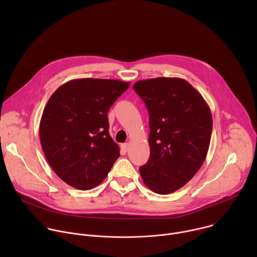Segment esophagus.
Instances as JSON below:
<instances>
[{"mask_svg":"<svg viewBox=\"0 0 257 257\" xmlns=\"http://www.w3.org/2000/svg\"><path fill=\"white\" fill-rule=\"evenodd\" d=\"M129 143H124V144H122L121 145V148H122V150L124 151V152H127L128 150H129Z\"/></svg>","mask_w":257,"mask_h":257,"instance_id":"obj_1","label":"esophagus"}]
</instances>
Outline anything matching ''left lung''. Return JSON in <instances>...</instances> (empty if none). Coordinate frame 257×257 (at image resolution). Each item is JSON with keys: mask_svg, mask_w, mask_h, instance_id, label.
Masks as SVG:
<instances>
[{"mask_svg": "<svg viewBox=\"0 0 257 257\" xmlns=\"http://www.w3.org/2000/svg\"><path fill=\"white\" fill-rule=\"evenodd\" d=\"M133 89L150 114L149 162L139 168L144 184L170 194L189 182L202 166L210 143L212 117L202 95L186 80H139Z\"/></svg>", "mask_w": 257, "mask_h": 257, "instance_id": "8db88e82", "label": "left lung"}]
</instances>
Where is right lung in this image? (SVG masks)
<instances>
[{
	"label": "right lung",
	"instance_id": "obj_1",
	"mask_svg": "<svg viewBox=\"0 0 257 257\" xmlns=\"http://www.w3.org/2000/svg\"><path fill=\"white\" fill-rule=\"evenodd\" d=\"M129 86L114 79H73L48 100L40 123L41 144L48 163L68 185L96 187L120 157L106 113Z\"/></svg>",
	"mask_w": 257,
	"mask_h": 257
}]
</instances>
